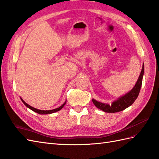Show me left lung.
<instances>
[{
	"mask_svg": "<svg viewBox=\"0 0 159 159\" xmlns=\"http://www.w3.org/2000/svg\"><path fill=\"white\" fill-rule=\"evenodd\" d=\"M144 65L143 63L142 68L139 77H138L136 83L134 85L132 90H130L128 93H125V95L119 97L111 104L104 103L97 101V100L93 99V103H94L95 106L99 108L101 110L107 113H116L124 110L125 109L128 108L130 105H132L133 103L137 99L139 95V93L142 86V78L144 76Z\"/></svg>",
	"mask_w": 159,
	"mask_h": 159,
	"instance_id": "left-lung-1",
	"label": "left lung"
}]
</instances>
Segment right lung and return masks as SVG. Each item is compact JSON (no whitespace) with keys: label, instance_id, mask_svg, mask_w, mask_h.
<instances>
[{"label":"right lung","instance_id":"1","mask_svg":"<svg viewBox=\"0 0 159 159\" xmlns=\"http://www.w3.org/2000/svg\"><path fill=\"white\" fill-rule=\"evenodd\" d=\"M20 98H21V100L22 101V102L24 103V105H25L27 107L30 109L31 110L34 111L35 113H39V114H42V115H44V114H50V113H55V112L61 110V109H62V107L64 106L65 104H66V101L62 105H61L60 107L56 108V109H52V110H40V109H36V108H34L33 107H31V105H28L27 103H25V101H24L23 100V99L21 98V97H20Z\"/></svg>","mask_w":159,"mask_h":159}]
</instances>
